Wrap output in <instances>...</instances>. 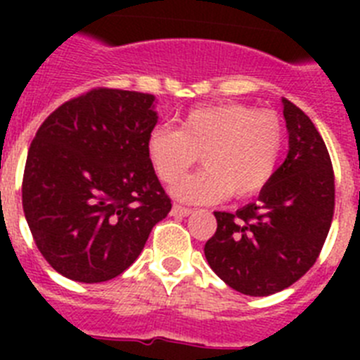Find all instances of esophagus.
I'll use <instances>...</instances> for the list:
<instances>
[{"mask_svg": "<svg viewBox=\"0 0 360 360\" xmlns=\"http://www.w3.org/2000/svg\"><path fill=\"white\" fill-rule=\"evenodd\" d=\"M191 209L189 207H184V205H178V203H174L173 209H171V214L173 216H189L191 214Z\"/></svg>", "mask_w": 360, "mask_h": 360, "instance_id": "34e87169", "label": "esophagus"}]
</instances>
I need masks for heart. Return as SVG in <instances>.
Wrapping results in <instances>:
<instances>
[{
	"label": "heart",
	"instance_id": "heart-1",
	"mask_svg": "<svg viewBox=\"0 0 360 360\" xmlns=\"http://www.w3.org/2000/svg\"><path fill=\"white\" fill-rule=\"evenodd\" d=\"M283 146V128L274 113L238 103L187 111L180 129L155 126L146 151L162 182L174 184L191 165L205 169L186 176L173 195L189 203H212L234 195L252 196L272 178Z\"/></svg>",
	"mask_w": 360,
	"mask_h": 360
}]
</instances>
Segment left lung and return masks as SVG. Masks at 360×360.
<instances>
[{
    "label": "left lung",
    "mask_w": 360,
    "mask_h": 360,
    "mask_svg": "<svg viewBox=\"0 0 360 360\" xmlns=\"http://www.w3.org/2000/svg\"><path fill=\"white\" fill-rule=\"evenodd\" d=\"M288 155L254 203L216 211L205 257L219 279L245 295L276 294L307 274L328 236L335 184L328 149L314 122L283 98Z\"/></svg>",
    "instance_id": "obj_1"
}]
</instances>
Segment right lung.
<instances>
[{
  "label": "right lung",
  "mask_w": 360,
  "mask_h": 360,
  "mask_svg": "<svg viewBox=\"0 0 360 360\" xmlns=\"http://www.w3.org/2000/svg\"><path fill=\"white\" fill-rule=\"evenodd\" d=\"M157 120L155 95L97 88L61 104L37 129L23 211L39 252L65 278L122 274L171 211L146 151Z\"/></svg>",
  "instance_id": "obj_1"
}]
</instances>
